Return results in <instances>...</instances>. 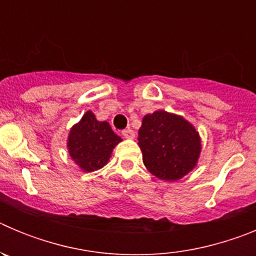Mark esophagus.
Here are the masks:
<instances>
[{"label": "esophagus", "mask_w": 256, "mask_h": 256, "mask_svg": "<svg viewBox=\"0 0 256 256\" xmlns=\"http://www.w3.org/2000/svg\"><path fill=\"white\" fill-rule=\"evenodd\" d=\"M122 133H123V136L126 138H134V132H133L130 128H126V130H124Z\"/></svg>", "instance_id": "obj_1"}]
</instances>
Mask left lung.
I'll use <instances>...</instances> for the list:
<instances>
[{
	"instance_id": "obj_1",
	"label": "left lung",
	"mask_w": 256,
	"mask_h": 256,
	"mask_svg": "<svg viewBox=\"0 0 256 256\" xmlns=\"http://www.w3.org/2000/svg\"><path fill=\"white\" fill-rule=\"evenodd\" d=\"M138 146L148 170L159 180L174 182L196 166L201 138L183 116L158 110L142 119Z\"/></svg>"
}]
</instances>
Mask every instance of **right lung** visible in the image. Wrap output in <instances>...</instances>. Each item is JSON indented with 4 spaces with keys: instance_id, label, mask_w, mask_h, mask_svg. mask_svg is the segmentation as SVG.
Here are the masks:
<instances>
[{
    "instance_id": "obj_1",
    "label": "right lung",
    "mask_w": 256,
    "mask_h": 256,
    "mask_svg": "<svg viewBox=\"0 0 256 256\" xmlns=\"http://www.w3.org/2000/svg\"><path fill=\"white\" fill-rule=\"evenodd\" d=\"M120 141L108 122H98L94 112H87L70 130L68 150L82 170L94 172L108 164L112 148Z\"/></svg>"
}]
</instances>
